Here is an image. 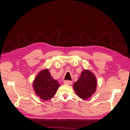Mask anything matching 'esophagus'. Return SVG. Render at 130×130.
<instances>
[{
  "label": "esophagus",
  "instance_id": "1",
  "mask_svg": "<svg viewBox=\"0 0 130 130\" xmlns=\"http://www.w3.org/2000/svg\"><path fill=\"white\" fill-rule=\"evenodd\" d=\"M63 83H64V84H68V85H71V84H72V82L70 80H65Z\"/></svg>",
  "mask_w": 130,
  "mask_h": 130
}]
</instances>
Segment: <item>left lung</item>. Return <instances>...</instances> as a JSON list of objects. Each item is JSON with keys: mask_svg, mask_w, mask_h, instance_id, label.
<instances>
[{"mask_svg": "<svg viewBox=\"0 0 130 130\" xmlns=\"http://www.w3.org/2000/svg\"><path fill=\"white\" fill-rule=\"evenodd\" d=\"M97 82L94 74L89 70H84L73 85L74 89L79 98L87 99L95 92Z\"/></svg>", "mask_w": 130, "mask_h": 130, "instance_id": "1", "label": "left lung"}]
</instances>
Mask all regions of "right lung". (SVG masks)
<instances>
[{"label": "right lung", "instance_id": "right-lung-1", "mask_svg": "<svg viewBox=\"0 0 130 130\" xmlns=\"http://www.w3.org/2000/svg\"><path fill=\"white\" fill-rule=\"evenodd\" d=\"M60 86L56 80L51 76L48 69H44L36 76L33 87L37 96L44 101L51 99Z\"/></svg>", "mask_w": 130, "mask_h": 130}]
</instances>
